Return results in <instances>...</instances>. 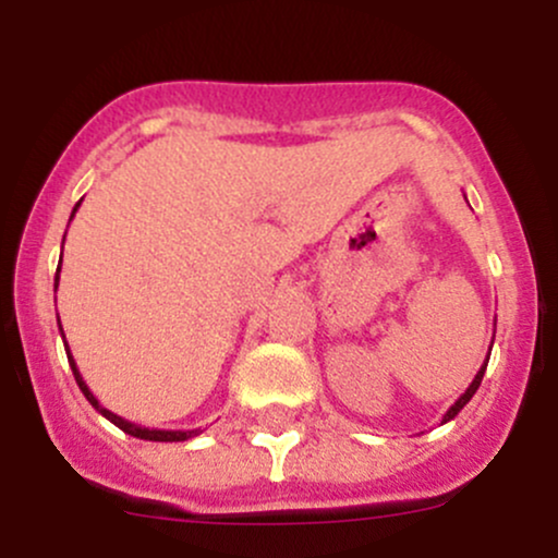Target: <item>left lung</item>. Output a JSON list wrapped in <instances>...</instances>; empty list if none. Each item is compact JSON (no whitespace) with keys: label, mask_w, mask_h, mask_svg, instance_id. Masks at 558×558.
I'll return each mask as SVG.
<instances>
[{"label":"left lung","mask_w":558,"mask_h":558,"mask_svg":"<svg viewBox=\"0 0 558 558\" xmlns=\"http://www.w3.org/2000/svg\"><path fill=\"white\" fill-rule=\"evenodd\" d=\"M464 198H466V196H464ZM490 349H493V343H490ZM488 360H490V351H488V356H485V364H483V367H480V369H477L475 380H472V383H470V388H466V390H464V393H462V396H459V399L451 403V409H448V412L444 414V422H451L453 417H457V414H459V412H462V409L466 407V403H470V399H472V396H475V393H477L480 383H483L485 367H488ZM444 422H440V425H444Z\"/></svg>","instance_id":"8db88e82"}]
</instances>
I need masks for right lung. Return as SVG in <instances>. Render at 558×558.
Here are the masks:
<instances>
[{
  "instance_id": "add662e5",
  "label": "right lung",
  "mask_w": 558,
  "mask_h": 558,
  "mask_svg": "<svg viewBox=\"0 0 558 558\" xmlns=\"http://www.w3.org/2000/svg\"><path fill=\"white\" fill-rule=\"evenodd\" d=\"M78 207H81V202L75 204V207H73V215H70V220H73L75 213H78ZM62 243H65V239H62ZM57 286H60V267H57L54 291H57ZM57 325H60V317H57ZM60 330H62V325H60ZM62 338H65V332H62ZM65 351H68V362H70V369H73V375H75V383H78L81 393L86 396V401L92 403V407L96 409V412L101 414V417H107V420H110L112 425H118L120 430H123V433L133 435V438H141V440H159V444H178V440H189V438H196V435L202 433V430H157V427H141V425H136V422H128V420L120 417V414L110 412V409H105V407H101L99 399H96V396L92 393V390H88L86 380H83L81 373H78V367H75V360H73V354H70V349H68V345H65Z\"/></svg>"
}]
</instances>
